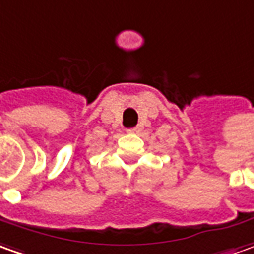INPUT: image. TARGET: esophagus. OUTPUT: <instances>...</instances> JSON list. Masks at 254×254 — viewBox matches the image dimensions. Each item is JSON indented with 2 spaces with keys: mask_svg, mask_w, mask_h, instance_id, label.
I'll use <instances>...</instances> for the list:
<instances>
[{
  "mask_svg": "<svg viewBox=\"0 0 254 254\" xmlns=\"http://www.w3.org/2000/svg\"><path fill=\"white\" fill-rule=\"evenodd\" d=\"M127 132H129V133H139V132H140V127H130V129H127Z\"/></svg>",
  "mask_w": 254,
  "mask_h": 254,
  "instance_id": "obj_1",
  "label": "esophagus"
}]
</instances>
